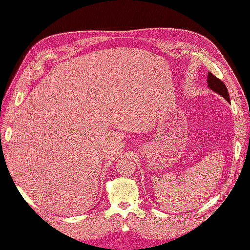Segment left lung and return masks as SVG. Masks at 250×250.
Segmentation results:
<instances>
[{
    "instance_id": "left-lung-1",
    "label": "left lung",
    "mask_w": 250,
    "mask_h": 250,
    "mask_svg": "<svg viewBox=\"0 0 250 250\" xmlns=\"http://www.w3.org/2000/svg\"><path fill=\"white\" fill-rule=\"evenodd\" d=\"M207 82H208V86L211 90H214L215 93L222 96L228 102H230L229 90H228V88H226L224 83L220 79H218L217 77L214 76L213 74L208 72V80H207Z\"/></svg>"
}]
</instances>
